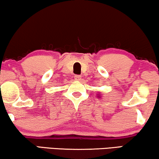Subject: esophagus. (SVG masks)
<instances>
[{"label": "esophagus", "mask_w": 159, "mask_h": 159, "mask_svg": "<svg viewBox=\"0 0 159 159\" xmlns=\"http://www.w3.org/2000/svg\"><path fill=\"white\" fill-rule=\"evenodd\" d=\"M75 80H81V76H80V75H75Z\"/></svg>", "instance_id": "esophagus-1"}]
</instances>
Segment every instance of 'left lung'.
I'll list each match as a JSON object with an SVG mask.
<instances>
[{
  "label": "left lung",
  "instance_id": "left-lung-1",
  "mask_svg": "<svg viewBox=\"0 0 159 159\" xmlns=\"http://www.w3.org/2000/svg\"><path fill=\"white\" fill-rule=\"evenodd\" d=\"M98 97L99 98H101V96H100V95H98Z\"/></svg>",
  "mask_w": 159,
  "mask_h": 159
}]
</instances>
